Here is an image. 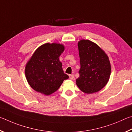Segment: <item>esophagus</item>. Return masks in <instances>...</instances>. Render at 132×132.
Returning a JSON list of instances; mask_svg holds the SVG:
<instances>
[{"label": "esophagus", "mask_w": 132, "mask_h": 132, "mask_svg": "<svg viewBox=\"0 0 132 132\" xmlns=\"http://www.w3.org/2000/svg\"><path fill=\"white\" fill-rule=\"evenodd\" d=\"M69 77H70V79H73V78H74V76H73V75H69Z\"/></svg>", "instance_id": "34e87169"}]
</instances>
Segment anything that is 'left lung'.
I'll return each mask as SVG.
<instances>
[{
  "label": "left lung",
  "instance_id": "1",
  "mask_svg": "<svg viewBox=\"0 0 132 132\" xmlns=\"http://www.w3.org/2000/svg\"><path fill=\"white\" fill-rule=\"evenodd\" d=\"M80 68L77 86L80 90L91 94L100 90L107 84L111 74V65L107 55L92 42H78Z\"/></svg>",
  "mask_w": 132,
  "mask_h": 132
}]
</instances>
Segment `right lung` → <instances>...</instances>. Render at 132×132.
I'll use <instances>...</instances> for the list:
<instances>
[{"label": "right lung", "mask_w": 132, "mask_h": 132, "mask_svg": "<svg viewBox=\"0 0 132 132\" xmlns=\"http://www.w3.org/2000/svg\"><path fill=\"white\" fill-rule=\"evenodd\" d=\"M62 45L46 43L37 49L25 67V76L32 89L45 95L59 88L68 76L64 72L59 57L64 52Z\"/></svg>", "instance_id": "add662e5"}]
</instances>
